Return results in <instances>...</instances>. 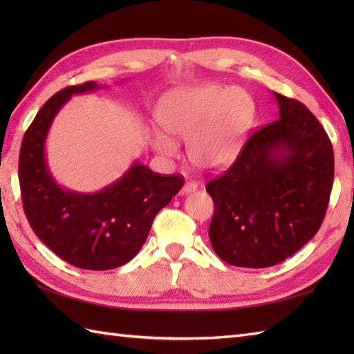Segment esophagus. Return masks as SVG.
I'll return each mask as SVG.
<instances>
[{"label": "esophagus", "instance_id": "obj_1", "mask_svg": "<svg viewBox=\"0 0 354 354\" xmlns=\"http://www.w3.org/2000/svg\"><path fill=\"white\" fill-rule=\"evenodd\" d=\"M196 189H198V183L189 181V183H185L184 187H183V194H189V193L194 192Z\"/></svg>", "mask_w": 354, "mask_h": 354}]
</instances>
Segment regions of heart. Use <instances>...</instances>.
Here are the masks:
<instances>
[{
  "mask_svg": "<svg viewBox=\"0 0 354 354\" xmlns=\"http://www.w3.org/2000/svg\"><path fill=\"white\" fill-rule=\"evenodd\" d=\"M254 115L250 93L219 84L173 89L162 97L156 109V120L162 129L174 140L189 139L190 161L207 171L223 170L237 160ZM171 139L155 132L150 142L155 152L173 156L176 145Z\"/></svg>",
  "mask_w": 354,
  "mask_h": 354,
  "instance_id": "b5f03b06",
  "label": "heart"
}]
</instances>
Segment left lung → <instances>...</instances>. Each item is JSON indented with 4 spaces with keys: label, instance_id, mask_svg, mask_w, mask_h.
Wrapping results in <instances>:
<instances>
[{
    "label": "left lung",
    "instance_id": "1",
    "mask_svg": "<svg viewBox=\"0 0 354 354\" xmlns=\"http://www.w3.org/2000/svg\"><path fill=\"white\" fill-rule=\"evenodd\" d=\"M278 120L246 141L234 164L207 184L214 202L208 236L240 268L286 260L317 234L333 185V147L298 100L274 93Z\"/></svg>",
    "mask_w": 354,
    "mask_h": 354
}]
</instances>
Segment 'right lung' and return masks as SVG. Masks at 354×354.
I'll return each mask as SVG.
<instances>
[{
	"instance_id": "right-lung-1",
	"label": "right lung",
	"mask_w": 354,
	"mask_h": 354,
	"mask_svg": "<svg viewBox=\"0 0 354 354\" xmlns=\"http://www.w3.org/2000/svg\"><path fill=\"white\" fill-rule=\"evenodd\" d=\"M102 86L86 82L56 93L36 114L19 152L21 196L30 227L62 260L89 270H108L131 261L145 245L158 212L184 185L183 176L156 175L140 161L94 193L57 184L45 153L53 120L73 94Z\"/></svg>"
}]
</instances>
